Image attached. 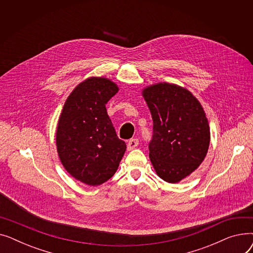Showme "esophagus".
<instances>
[{
  "label": "esophagus",
  "instance_id": "1",
  "mask_svg": "<svg viewBox=\"0 0 253 253\" xmlns=\"http://www.w3.org/2000/svg\"><path fill=\"white\" fill-rule=\"evenodd\" d=\"M137 145H138V139L137 138H131L127 143V150L132 151L133 149H135Z\"/></svg>",
  "mask_w": 253,
  "mask_h": 253
}]
</instances>
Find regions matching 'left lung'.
<instances>
[{"label":"left lung","mask_w":253,"mask_h":253,"mask_svg":"<svg viewBox=\"0 0 253 253\" xmlns=\"http://www.w3.org/2000/svg\"><path fill=\"white\" fill-rule=\"evenodd\" d=\"M142 96L153 118L150 159L156 173L175 183L189 176L205 159L210 128L201 103L185 88L158 83Z\"/></svg>","instance_id":"obj_1"}]
</instances>
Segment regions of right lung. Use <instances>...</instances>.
I'll return each mask as SVG.
<instances>
[{
    "mask_svg": "<svg viewBox=\"0 0 253 253\" xmlns=\"http://www.w3.org/2000/svg\"><path fill=\"white\" fill-rule=\"evenodd\" d=\"M119 88L106 78L91 77L65 100L56 130L60 161L69 173L88 185H99L115 173L126 151L105 104Z\"/></svg>",
    "mask_w": 253,
    "mask_h": 253,
    "instance_id": "add662e5",
    "label": "right lung"
}]
</instances>
